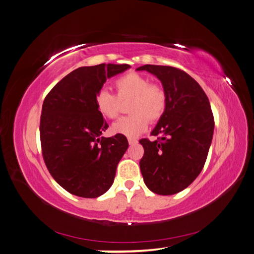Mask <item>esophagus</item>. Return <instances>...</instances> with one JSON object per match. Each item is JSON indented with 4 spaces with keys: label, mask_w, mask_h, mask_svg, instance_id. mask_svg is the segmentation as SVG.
I'll list each match as a JSON object with an SVG mask.
<instances>
[{
    "label": "esophagus",
    "mask_w": 254,
    "mask_h": 254,
    "mask_svg": "<svg viewBox=\"0 0 254 254\" xmlns=\"http://www.w3.org/2000/svg\"><path fill=\"white\" fill-rule=\"evenodd\" d=\"M138 142V140L137 139H133V138H128V143L130 144V145H132V144H135Z\"/></svg>",
    "instance_id": "esophagus-1"
}]
</instances>
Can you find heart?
<instances>
[{"instance_id": "heart-1", "label": "heart", "mask_w": 254, "mask_h": 254, "mask_svg": "<svg viewBox=\"0 0 254 254\" xmlns=\"http://www.w3.org/2000/svg\"><path fill=\"white\" fill-rule=\"evenodd\" d=\"M116 95L107 89H99L95 104L99 112L109 120H114L122 111V102L130 101L129 112L132 115L122 117L113 124L112 130L126 137H138L144 132L148 124L163 116L167 107V94L158 84L137 72H129L115 79Z\"/></svg>"}]
</instances>
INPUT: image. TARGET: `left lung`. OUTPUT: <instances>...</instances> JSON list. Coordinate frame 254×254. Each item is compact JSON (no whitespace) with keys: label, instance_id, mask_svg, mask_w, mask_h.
<instances>
[{"label":"left lung","instance_id":"1","mask_svg":"<svg viewBox=\"0 0 254 254\" xmlns=\"http://www.w3.org/2000/svg\"><path fill=\"white\" fill-rule=\"evenodd\" d=\"M154 74L167 94V107L152 131L155 141L141 139L140 170L153 193L172 195L187 189L205 166L214 119L205 91L178 67L145 64L137 71Z\"/></svg>","mask_w":254,"mask_h":254}]
</instances>
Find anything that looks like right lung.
Wrapping results in <instances>:
<instances>
[{
    "instance_id": "add662e5",
    "label": "right lung",
    "mask_w": 254,
    "mask_h": 254,
    "mask_svg": "<svg viewBox=\"0 0 254 254\" xmlns=\"http://www.w3.org/2000/svg\"><path fill=\"white\" fill-rule=\"evenodd\" d=\"M129 64L82 66L56 84L44 99L40 121L42 155L49 174L69 193L96 198L113 184L128 148L125 135L101 137L109 125L95 104L107 78Z\"/></svg>"
}]
</instances>
